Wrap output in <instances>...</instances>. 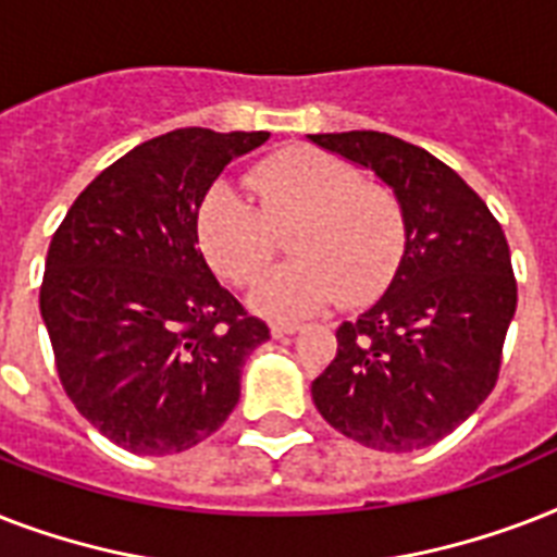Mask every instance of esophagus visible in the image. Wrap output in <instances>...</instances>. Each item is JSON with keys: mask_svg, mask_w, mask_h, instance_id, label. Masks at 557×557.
<instances>
[{"mask_svg": "<svg viewBox=\"0 0 557 557\" xmlns=\"http://www.w3.org/2000/svg\"><path fill=\"white\" fill-rule=\"evenodd\" d=\"M297 330H300V326H297V323H292V321H274V323H271V335H274V338H286V335H295Z\"/></svg>", "mask_w": 557, "mask_h": 557, "instance_id": "34e87169", "label": "esophagus"}]
</instances>
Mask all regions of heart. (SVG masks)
<instances>
[{
  "instance_id": "heart-1",
  "label": "heart",
  "mask_w": 557,
  "mask_h": 557,
  "mask_svg": "<svg viewBox=\"0 0 557 557\" xmlns=\"http://www.w3.org/2000/svg\"><path fill=\"white\" fill-rule=\"evenodd\" d=\"M260 208L227 182L210 185L196 210V236L208 262L231 283H248L274 251V227L290 225L295 260L251 283L248 306L262 318L297 321L332 300L356 306L375 297L405 253V210L396 193L358 182L347 161L314 147H288L257 164Z\"/></svg>"
}]
</instances>
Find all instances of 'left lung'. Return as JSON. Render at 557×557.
<instances>
[{
    "label": "left lung",
    "instance_id": "obj_1",
    "mask_svg": "<svg viewBox=\"0 0 557 557\" xmlns=\"http://www.w3.org/2000/svg\"><path fill=\"white\" fill-rule=\"evenodd\" d=\"M372 170L405 210V253L387 292L338 326L312 381L318 413L367 448L407 454L457 431L497 384L518 283L500 222L462 178L396 135H309Z\"/></svg>",
    "mask_w": 557,
    "mask_h": 557
}]
</instances>
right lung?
I'll list each match as a JSON object with an SVG mask.
<instances>
[{"label": "right lung", "mask_w": 557, "mask_h": 557, "mask_svg": "<svg viewBox=\"0 0 557 557\" xmlns=\"http://www.w3.org/2000/svg\"><path fill=\"white\" fill-rule=\"evenodd\" d=\"M269 133L185 126L138 144L74 199L39 312L74 407L121 448L178 454L222 428L269 326L210 271L196 210Z\"/></svg>", "instance_id": "right-lung-1"}]
</instances>
